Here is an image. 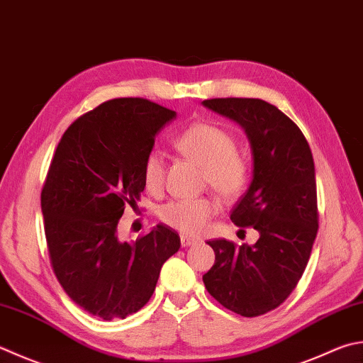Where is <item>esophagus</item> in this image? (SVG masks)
Returning <instances> with one entry per match:
<instances>
[{
  "instance_id": "1",
  "label": "esophagus",
  "mask_w": 363,
  "mask_h": 363,
  "mask_svg": "<svg viewBox=\"0 0 363 363\" xmlns=\"http://www.w3.org/2000/svg\"><path fill=\"white\" fill-rule=\"evenodd\" d=\"M180 242H182V246H191L197 243L196 238L188 237V235H180Z\"/></svg>"
}]
</instances>
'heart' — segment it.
Returning <instances> with one entry per match:
<instances>
[{
	"mask_svg": "<svg viewBox=\"0 0 363 363\" xmlns=\"http://www.w3.org/2000/svg\"><path fill=\"white\" fill-rule=\"evenodd\" d=\"M174 147L184 158L202 166L203 184H210L223 199L230 201L243 193L250 166L235 150V140L225 129L197 121L177 134ZM142 179L150 193H160L166 182V162L160 152H150L142 166ZM218 201L211 196L164 203L160 218L164 224L183 234L196 235L216 215Z\"/></svg>",
	"mask_w": 363,
	"mask_h": 363,
	"instance_id": "b5f03b06",
	"label": "heart"
}]
</instances>
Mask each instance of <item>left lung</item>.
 Returning a JSON list of instances; mask_svg holds the SVG:
<instances>
[{"instance_id": "8db88e82", "label": "left lung", "mask_w": 363, "mask_h": 363, "mask_svg": "<svg viewBox=\"0 0 363 363\" xmlns=\"http://www.w3.org/2000/svg\"><path fill=\"white\" fill-rule=\"evenodd\" d=\"M203 106L240 125L248 135L252 180L230 220L259 240L207 242L215 264L202 277L224 308L256 318L278 308L296 289L318 234L314 162L303 133L278 107L255 98L205 99Z\"/></svg>"}]
</instances>
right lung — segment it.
I'll return each mask as SVG.
<instances>
[{
	"instance_id": "1",
	"label": "right lung",
	"mask_w": 363,
	"mask_h": 363,
	"mask_svg": "<svg viewBox=\"0 0 363 363\" xmlns=\"http://www.w3.org/2000/svg\"><path fill=\"white\" fill-rule=\"evenodd\" d=\"M175 112L143 98L102 102L66 129L47 172L40 207L52 269L80 308L104 320L145 305L180 237L158 224L134 243L120 242L126 205L145 189L142 166Z\"/></svg>"
}]
</instances>
